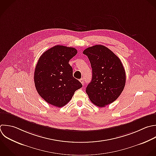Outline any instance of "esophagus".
<instances>
[{"mask_svg": "<svg viewBox=\"0 0 156 156\" xmlns=\"http://www.w3.org/2000/svg\"><path fill=\"white\" fill-rule=\"evenodd\" d=\"M79 81L80 82V83L82 84V85H83V79H80V80H79Z\"/></svg>", "mask_w": 156, "mask_h": 156, "instance_id": "34e87169", "label": "esophagus"}]
</instances>
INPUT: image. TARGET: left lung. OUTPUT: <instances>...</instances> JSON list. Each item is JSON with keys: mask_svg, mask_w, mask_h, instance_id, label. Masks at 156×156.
<instances>
[{"mask_svg": "<svg viewBox=\"0 0 156 156\" xmlns=\"http://www.w3.org/2000/svg\"><path fill=\"white\" fill-rule=\"evenodd\" d=\"M92 68V79L86 88L90 101L103 107L114 102L126 83V73L120 59L108 48L95 45L85 49Z\"/></svg>", "mask_w": 156, "mask_h": 156, "instance_id": "8db88e82", "label": "left lung"}]
</instances>
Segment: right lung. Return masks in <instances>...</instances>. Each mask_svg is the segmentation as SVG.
<instances>
[{
	"label": "right lung",
	"instance_id": "right-lung-1",
	"mask_svg": "<svg viewBox=\"0 0 156 156\" xmlns=\"http://www.w3.org/2000/svg\"><path fill=\"white\" fill-rule=\"evenodd\" d=\"M77 53L71 47L57 45L40 57L34 73V82L40 96L57 107L65 105L74 92L82 87L73 76L69 60Z\"/></svg>",
	"mask_w": 156,
	"mask_h": 156
}]
</instances>
